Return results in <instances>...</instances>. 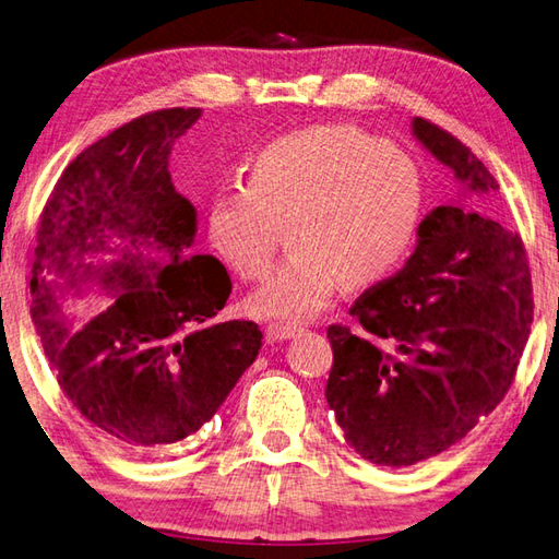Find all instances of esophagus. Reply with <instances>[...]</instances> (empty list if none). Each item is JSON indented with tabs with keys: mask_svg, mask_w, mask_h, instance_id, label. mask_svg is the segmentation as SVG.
Returning <instances> with one entry per match:
<instances>
[{
	"mask_svg": "<svg viewBox=\"0 0 559 559\" xmlns=\"http://www.w3.org/2000/svg\"><path fill=\"white\" fill-rule=\"evenodd\" d=\"M299 332H301V328H296V325H284V322H270V325L265 328V340H267V344L284 342V340L296 337V334H299Z\"/></svg>",
	"mask_w": 559,
	"mask_h": 559,
	"instance_id": "esophagus-1",
	"label": "esophagus"
}]
</instances>
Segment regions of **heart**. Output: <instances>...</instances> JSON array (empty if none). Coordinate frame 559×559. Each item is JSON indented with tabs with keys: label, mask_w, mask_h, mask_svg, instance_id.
<instances>
[{
	"label": "heart",
	"mask_w": 559,
	"mask_h": 559,
	"mask_svg": "<svg viewBox=\"0 0 559 559\" xmlns=\"http://www.w3.org/2000/svg\"><path fill=\"white\" fill-rule=\"evenodd\" d=\"M424 189L416 165L354 127L284 135L251 163V183L219 189L207 207V239L246 280L265 275L280 225L294 253L248 296L258 318L306 322L334 289L388 277L412 246Z\"/></svg>",
	"instance_id": "1"
}]
</instances>
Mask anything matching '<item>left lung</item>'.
<instances>
[{"instance_id": "1", "label": "left lung", "mask_w": 559, "mask_h": 559, "mask_svg": "<svg viewBox=\"0 0 559 559\" xmlns=\"http://www.w3.org/2000/svg\"><path fill=\"white\" fill-rule=\"evenodd\" d=\"M412 133L452 171L456 195L420 222L404 267L358 296L364 332L328 328L325 396L344 440L394 468L452 448L504 400L533 320L522 239L478 205L498 181L436 123L414 117Z\"/></svg>"}]
</instances>
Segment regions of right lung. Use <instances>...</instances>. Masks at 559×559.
Wrapping results in <instances>:
<instances>
[{"mask_svg":"<svg viewBox=\"0 0 559 559\" xmlns=\"http://www.w3.org/2000/svg\"><path fill=\"white\" fill-rule=\"evenodd\" d=\"M195 107L143 115L69 163L37 227L31 316L61 392L109 440L157 452L205 426L255 361L263 332L217 322L231 280L189 255L198 213L169 177ZM97 290L85 321L70 304Z\"/></svg>","mask_w":559,"mask_h":559,"instance_id":"add662e5","label":"right lung"}]
</instances>
